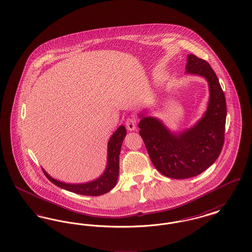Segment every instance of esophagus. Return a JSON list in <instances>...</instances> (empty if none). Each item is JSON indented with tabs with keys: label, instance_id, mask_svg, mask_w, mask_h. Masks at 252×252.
I'll list each match as a JSON object with an SVG mask.
<instances>
[{
	"label": "esophagus",
	"instance_id": "esophagus-1",
	"mask_svg": "<svg viewBox=\"0 0 252 252\" xmlns=\"http://www.w3.org/2000/svg\"><path fill=\"white\" fill-rule=\"evenodd\" d=\"M126 126L129 131H133L136 129V120L133 117H129L126 121Z\"/></svg>",
	"mask_w": 252,
	"mask_h": 252
}]
</instances>
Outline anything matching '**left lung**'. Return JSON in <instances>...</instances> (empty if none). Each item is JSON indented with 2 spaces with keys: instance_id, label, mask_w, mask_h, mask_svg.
Listing matches in <instances>:
<instances>
[{
  "instance_id": "1",
  "label": "left lung",
  "mask_w": 252,
  "mask_h": 252,
  "mask_svg": "<svg viewBox=\"0 0 252 252\" xmlns=\"http://www.w3.org/2000/svg\"><path fill=\"white\" fill-rule=\"evenodd\" d=\"M186 74L198 75L209 86V101L202 117L191 127L171 130L157 117L139 113L140 135L154 166L171 179L183 180L201 174L220 155L227 118L226 98L216 72L205 60L187 55Z\"/></svg>"
}]
</instances>
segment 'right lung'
<instances>
[{
  "label": "right lung",
  "instance_id": "obj_1",
  "mask_svg": "<svg viewBox=\"0 0 252 252\" xmlns=\"http://www.w3.org/2000/svg\"><path fill=\"white\" fill-rule=\"evenodd\" d=\"M126 136V129L124 126H120L111 135L108 142L106 168L103 174L100 175L95 180L83 183H67L54 179L44 169L42 170L51 182L69 192L93 196L104 194L109 192L111 189H113L117 183L119 176V156L121 147Z\"/></svg>",
  "mask_w": 252,
  "mask_h": 252
}]
</instances>
